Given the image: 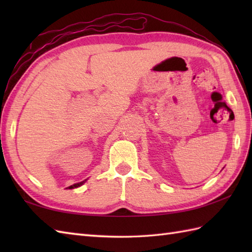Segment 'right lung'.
<instances>
[{
  "instance_id": "1",
  "label": "right lung",
  "mask_w": 252,
  "mask_h": 252,
  "mask_svg": "<svg viewBox=\"0 0 252 252\" xmlns=\"http://www.w3.org/2000/svg\"><path fill=\"white\" fill-rule=\"evenodd\" d=\"M88 181V179L87 180H84V181H82V182H79V183H76V184H73V185H71V186H69V187H67V189H77V187H80V186H82L85 182Z\"/></svg>"
}]
</instances>
